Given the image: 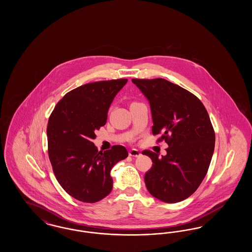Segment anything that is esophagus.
Segmentation results:
<instances>
[{"label": "esophagus", "instance_id": "esophagus-1", "mask_svg": "<svg viewBox=\"0 0 252 252\" xmlns=\"http://www.w3.org/2000/svg\"><path fill=\"white\" fill-rule=\"evenodd\" d=\"M128 154H129V156L135 157V158H138V157H140L142 155L141 152H140L139 150H137V149H131Z\"/></svg>", "mask_w": 252, "mask_h": 252}]
</instances>
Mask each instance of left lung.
<instances>
[{"label": "left lung", "mask_w": 252, "mask_h": 252, "mask_svg": "<svg viewBox=\"0 0 252 252\" xmlns=\"http://www.w3.org/2000/svg\"><path fill=\"white\" fill-rule=\"evenodd\" d=\"M149 102L152 133L162 132L167 154L144 150L152 168L144 182L154 197L177 203L196 191L204 180L215 150L216 135L201 101L178 85L165 79H132Z\"/></svg>", "instance_id": "1"}]
</instances>
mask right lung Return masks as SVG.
I'll list each match as a JSON object with an SVG mask.
<instances>
[{
	"instance_id": "right-lung-1",
	"label": "right lung",
	"mask_w": 252,
	"mask_h": 252,
	"mask_svg": "<svg viewBox=\"0 0 252 252\" xmlns=\"http://www.w3.org/2000/svg\"><path fill=\"white\" fill-rule=\"evenodd\" d=\"M127 79L82 85L55 107L47 126L49 158L61 187L73 198L94 203L112 190V167L128 156L122 145L105 152L93 143L108 108Z\"/></svg>"
}]
</instances>
